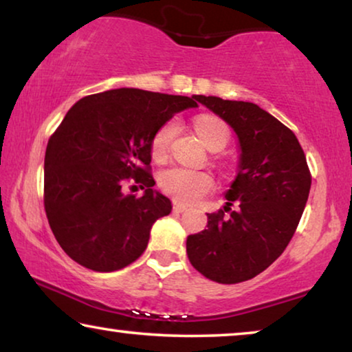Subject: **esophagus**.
<instances>
[{"mask_svg": "<svg viewBox=\"0 0 352 352\" xmlns=\"http://www.w3.org/2000/svg\"><path fill=\"white\" fill-rule=\"evenodd\" d=\"M186 210H187L186 205L177 204V201H175V204H173V211H175V213H184Z\"/></svg>", "mask_w": 352, "mask_h": 352, "instance_id": "esophagus-1", "label": "esophagus"}]
</instances>
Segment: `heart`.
Returning a JSON list of instances; mask_svg holds the SVG:
<instances>
[{"instance_id": "b5f03b06", "label": "heart", "mask_w": 352, "mask_h": 352, "mask_svg": "<svg viewBox=\"0 0 352 352\" xmlns=\"http://www.w3.org/2000/svg\"><path fill=\"white\" fill-rule=\"evenodd\" d=\"M195 131L208 148L216 144L224 147L229 139V129L226 123L210 115H204L195 120ZM176 133L177 123L175 120L158 128L151 142L152 155L155 158L165 157ZM158 184L165 194L173 197L176 201L192 204L213 189V177L206 171L190 170L186 166H170L158 175Z\"/></svg>"}]
</instances>
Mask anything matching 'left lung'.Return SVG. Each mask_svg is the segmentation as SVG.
I'll return each mask as SVG.
<instances>
[{"label": "left lung", "mask_w": 352, "mask_h": 352, "mask_svg": "<svg viewBox=\"0 0 352 352\" xmlns=\"http://www.w3.org/2000/svg\"><path fill=\"white\" fill-rule=\"evenodd\" d=\"M239 139L237 176L224 210L208 213L206 229L186 242L192 266L218 283L256 277L283 253L295 234L311 189L306 155L295 133L259 105L197 96Z\"/></svg>", "instance_id": "left-lung-1"}]
</instances>
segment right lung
Returning <instances> with one entry per match:
<instances>
[{
    "instance_id": "obj_1",
    "label": "right lung",
    "mask_w": 352,
    "mask_h": 352,
    "mask_svg": "<svg viewBox=\"0 0 352 352\" xmlns=\"http://www.w3.org/2000/svg\"><path fill=\"white\" fill-rule=\"evenodd\" d=\"M192 107L197 96L120 88L86 96L67 112L46 147L45 210L74 261L112 272L144 253L153 223L173 208L152 189V138ZM129 177L146 186L142 197L124 194Z\"/></svg>"
}]
</instances>
